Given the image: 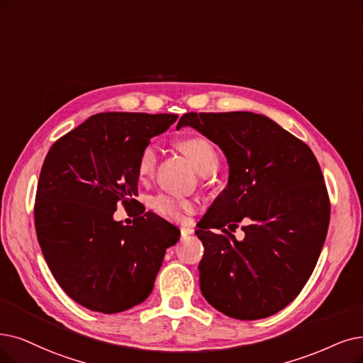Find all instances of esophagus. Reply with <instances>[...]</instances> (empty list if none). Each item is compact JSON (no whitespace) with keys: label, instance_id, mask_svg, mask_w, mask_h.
Masks as SVG:
<instances>
[{"label":"esophagus","instance_id":"obj_1","mask_svg":"<svg viewBox=\"0 0 363 363\" xmlns=\"http://www.w3.org/2000/svg\"><path fill=\"white\" fill-rule=\"evenodd\" d=\"M180 234H182V238H186L187 235L194 234V229L189 225H183V226H180Z\"/></svg>","mask_w":363,"mask_h":363}]
</instances>
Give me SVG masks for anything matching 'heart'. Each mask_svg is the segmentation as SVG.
<instances>
[{
    "instance_id": "obj_1",
    "label": "heart",
    "mask_w": 363,
    "mask_h": 363,
    "mask_svg": "<svg viewBox=\"0 0 363 363\" xmlns=\"http://www.w3.org/2000/svg\"><path fill=\"white\" fill-rule=\"evenodd\" d=\"M180 150L191 159V162L201 174H210L217 168V153L213 144L204 137H192L180 141ZM157 162V147L150 143L140 152L137 161V174L140 179H149ZM152 208L169 219H182L183 214L194 211V202L169 195H157L152 199Z\"/></svg>"
}]
</instances>
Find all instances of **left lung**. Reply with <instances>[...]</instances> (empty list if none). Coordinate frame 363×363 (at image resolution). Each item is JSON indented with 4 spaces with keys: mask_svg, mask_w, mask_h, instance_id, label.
I'll return each instance as SVG.
<instances>
[{
    "mask_svg": "<svg viewBox=\"0 0 363 363\" xmlns=\"http://www.w3.org/2000/svg\"><path fill=\"white\" fill-rule=\"evenodd\" d=\"M182 126L217 144L229 165L228 186L195 230L204 244L202 295L238 320L279 313L308 281L328 234L330 204L320 165L306 143L264 114L186 113ZM240 221L241 242L224 228Z\"/></svg>",
    "mask_w": 363,
    "mask_h": 363,
    "instance_id": "8db88e82",
    "label": "left lung"
}]
</instances>
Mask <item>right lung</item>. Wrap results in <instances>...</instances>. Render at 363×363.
I'll return each mask as SVG.
<instances>
[{"mask_svg": "<svg viewBox=\"0 0 363 363\" xmlns=\"http://www.w3.org/2000/svg\"><path fill=\"white\" fill-rule=\"evenodd\" d=\"M177 114L108 111L91 116L50 147L35 195V230L64 292L92 311L114 314L153 291L165 252L180 230L138 207L133 225L113 219L137 207L140 152Z\"/></svg>", "mask_w": 363, "mask_h": 363, "instance_id": "right-lung-1", "label": "right lung"}]
</instances>
